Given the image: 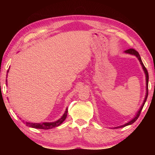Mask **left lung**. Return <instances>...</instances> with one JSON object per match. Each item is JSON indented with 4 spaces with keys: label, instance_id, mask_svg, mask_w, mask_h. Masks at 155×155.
Instances as JSON below:
<instances>
[{
    "label": "left lung",
    "instance_id": "1",
    "mask_svg": "<svg viewBox=\"0 0 155 155\" xmlns=\"http://www.w3.org/2000/svg\"><path fill=\"white\" fill-rule=\"evenodd\" d=\"M126 54H131V55H134V56H135L137 57V58H138V60L140 61V64L142 65V67H143V69L144 72H145V77H146V95H145V99H144V101L143 103V104H142L140 109H139V111L137 112L136 115H135V116L134 118H133L132 120H130V121H128L127 124L123 125V126H118V127H115V128H123V127H125V126H128V125H131L133 124V123H134L135 120H136L137 118H138L140 114V112L142 111V109H143V108L144 107V105H145V103L146 100H147V96H148V80H149V75H148V72L147 71V69H146V68L145 67V65H144L143 61H142L141 60V58H140V56L139 53L137 51H135V49H133V48H129V49L125 51H124Z\"/></svg>",
    "mask_w": 155,
    "mask_h": 155
}]
</instances>
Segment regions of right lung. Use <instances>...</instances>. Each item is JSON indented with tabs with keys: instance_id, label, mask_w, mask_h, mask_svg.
I'll list each match as a JSON object with an SVG mask.
<instances>
[{
	"instance_id": "add662e5",
	"label": "right lung",
	"mask_w": 155,
	"mask_h": 155,
	"mask_svg": "<svg viewBox=\"0 0 155 155\" xmlns=\"http://www.w3.org/2000/svg\"><path fill=\"white\" fill-rule=\"evenodd\" d=\"M9 70H8V73ZM6 82H7V79H6ZM68 114V108L65 109V111L63 115L62 116L60 119L54 122H45V123H29L26 122V125L27 126L31 127L33 128H37V129H44V130H48V129H51L53 128H56V127L60 126L62 123L64 121L65 118L67 117Z\"/></svg>"
}]
</instances>
